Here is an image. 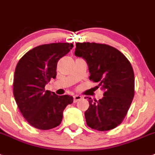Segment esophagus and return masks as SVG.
Wrapping results in <instances>:
<instances>
[{"label":"esophagus","instance_id":"esophagus-1","mask_svg":"<svg viewBox=\"0 0 155 155\" xmlns=\"http://www.w3.org/2000/svg\"><path fill=\"white\" fill-rule=\"evenodd\" d=\"M82 98L81 96H79V95H75L73 97V99H74V102H77L78 101H79L80 99Z\"/></svg>","mask_w":155,"mask_h":155}]
</instances>
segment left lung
<instances>
[{
  "mask_svg": "<svg viewBox=\"0 0 155 155\" xmlns=\"http://www.w3.org/2000/svg\"><path fill=\"white\" fill-rule=\"evenodd\" d=\"M75 55L88 64L90 79L103 90L99 101L89 99L87 124L98 131L117 127L126 117L134 97L135 78L131 64L116 48L104 44L76 43Z\"/></svg>",
  "mask_w": 155,
  "mask_h": 155,
  "instance_id": "1",
  "label": "left lung"
}]
</instances>
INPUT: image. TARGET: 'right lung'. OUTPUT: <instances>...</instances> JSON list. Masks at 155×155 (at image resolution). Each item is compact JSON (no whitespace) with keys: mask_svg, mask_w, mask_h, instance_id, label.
Listing matches in <instances>:
<instances>
[{"mask_svg":"<svg viewBox=\"0 0 155 155\" xmlns=\"http://www.w3.org/2000/svg\"><path fill=\"white\" fill-rule=\"evenodd\" d=\"M73 44L53 43L29 51L16 65L13 94L20 112L36 129L48 130L62 121L63 111L73 102L70 95L58 96L45 91V86L56 78L59 59L72 49Z\"/></svg>","mask_w":155,"mask_h":155,"instance_id":"right-lung-1","label":"right lung"}]
</instances>
